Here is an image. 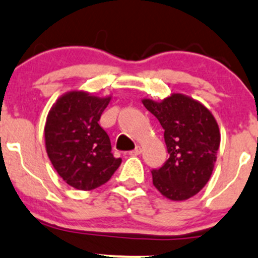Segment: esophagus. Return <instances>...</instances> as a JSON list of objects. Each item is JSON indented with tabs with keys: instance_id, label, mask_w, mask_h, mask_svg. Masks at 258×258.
Listing matches in <instances>:
<instances>
[{
	"instance_id": "obj_1",
	"label": "esophagus",
	"mask_w": 258,
	"mask_h": 258,
	"mask_svg": "<svg viewBox=\"0 0 258 258\" xmlns=\"http://www.w3.org/2000/svg\"><path fill=\"white\" fill-rule=\"evenodd\" d=\"M140 153H142V148H140L139 145H138V147L135 148L134 150H132V152H130L129 154H130V155H133V157H135V155H139Z\"/></svg>"
}]
</instances>
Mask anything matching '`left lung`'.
Wrapping results in <instances>:
<instances>
[{"mask_svg": "<svg viewBox=\"0 0 258 258\" xmlns=\"http://www.w3.org/2000/svg\"><path fill=\"white\" fill-rule=\"evenodd\" d=\"M142 103L164 129L169 154L162 168L152 170L153 184L168 200H189L212 175L221 143L217 120L210 109L184 94Z\"/></svg>", "mask_w": 258, "mask_h": 258, "instance_id": "left-lung-1", "label": "left lung"}]
</instances>
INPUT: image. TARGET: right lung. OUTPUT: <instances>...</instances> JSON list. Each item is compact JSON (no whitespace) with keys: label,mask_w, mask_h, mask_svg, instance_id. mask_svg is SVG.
Wrapping results in <instances>:
<instances>
[{"label":"right lung","mask_w":258,"mask_h":258,"mask_svg":"<svg viewBox=\"0 0 258 258\" xmlns=\"http://www.w3.org/2000/svg\"><path fill=\"white\" fill-rule=\"evenodd\" d=\"M111 96L99 98L71 90L51 106L45 124V147L57 174L71 187L91 190L105 184L120 165L109 135L98 121Z\"/></svg>","instance_id":"add662e5"}]
</instances>
